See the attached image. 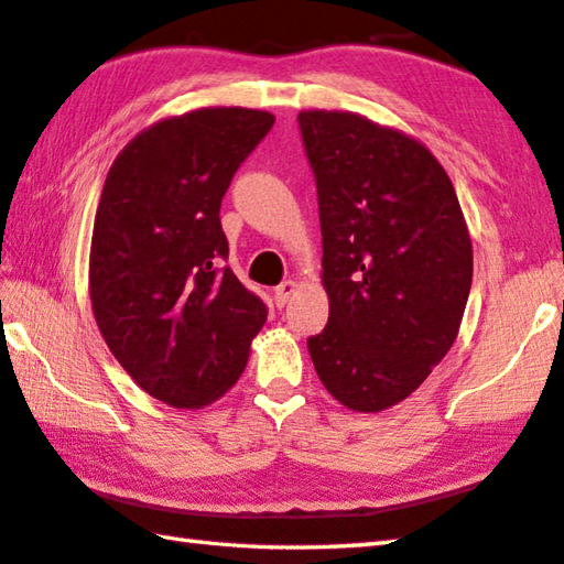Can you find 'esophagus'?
<instances>
[{"label": "esophagus", "instance_id": "obj_1", "mask_svg": "<svg viewBox=\"0 0 564 564\" xmlns=\"http://www.w3.org/2000/svg\"><path fill=\"white\" fill-rule=\"evenodd\" d=\"M294 292H297V282H292V280L282 282L280 288L274 290V304H276V307H284V304L292 300Z\"/></svg>", "mask_w": 564, "mask_h": 564}]
</instances>
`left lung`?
<instances>
[{
    "mask_svg": "<svg viewBox=\"0 0 564 564\" xmlns=\"http://www.w3.org/2000/svg\"><path fill=\"white\" fill-rule=\"evenodd\" d=\"M297 121L329 294V322L307 349L334 399L377 413L411 397L456 341L470 235L451 177L416 138L349 111Z\"/></svg>",
    "mask_w": 564,
    "mask_h": 564,
    "instance_id": "8db88e82",
    "label": "left lung"
}]
</instances>
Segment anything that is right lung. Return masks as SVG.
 Here are the masks:
<instances>
[{
  "mask_svg": "<svg viewBox=\"0 0 564 564\" xmlns=\"http://www.w3.org/2000/svg\"><path fill=\"white\" fill-rule=\"evenodd\" d=\"M272 123L252 108L165 118L106 175L88 260L94 317L138 387L175 409L220 399L267 322L264 302L223 267L220 205Z\"/></svg>",
  "mask_w": 564,
  "mask_h": 564,
  "instance_id": "add662e5",
  "label": "right lung"
}]
</instances>
